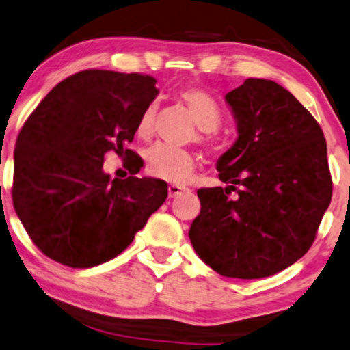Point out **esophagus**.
Returning a JSON list of instances; mask_svg holds the SVG:
<instances>
[{
	"label": "esophagus",
	"mask_w": 350,
	"mask_h": 350,
	"mask_svg": "<svg viewBox=\"0 0 350 350\" xmlns=\"http://www.w3.org/2000/svg\"><path fill=\"white\" fill-rule=\"evenodd\" d=\"M167 191H169V197L170 198H176V197L181 196V193L186 191V187L178 186V185H169Z\"/></svg>",
	"instance_id": "obj_1"
}]
</instances>
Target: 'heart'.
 I'll return each mask as SVG.
<instances>
[{
	"mask_svg": "<svg viewBox=\"0 0 350 350\" xmlns=\"http://www.w3.org/2000/svg\"><path fill=\"white\" fill-rule=\"evenodd\" d=\"M176 100L185 105L192 120L198 125L197 139L202 144H211L213 133L220 125V107L216 100L203 89L196 85H186L176 90ZM157 106L148 105L142 111L137 120L136 133L139 137L148 139L153 133ZM147 172L154 178L183 183L189 178L196 167V157L185 148L169 147V145H157L147 153Z\"/></svg>",
	"mask_w": 350,
	"mask_h": 350,
	"instance_id": "heart-1",
	"label": "heart"
}]
</instances>
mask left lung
Here are the masks:
<instances>
[{
    "instance_id": "8db88e82",
    "label": "left lung",
    "mask_w": 350,
    "mask_h": 350,
    "mask_svg": "<svg viewBox=\"0 0 350 350\" xmlns=\"http://www.w3.org/2000/svg\"><path fill=\"white\" fill-rule=\"evenodd\" d=\"M225 101L238 125L217 161L228 186L197 191L189 239L213 271L252 280L294 265L313 244L332 200L327 144L314 117L271 79H245Z\"/></svg>"
}]
</instances>
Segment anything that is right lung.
Returning a JSON list of instances; mask_svg holds the SVG:
<instances>
[{
    "label": "right lung",
    "mask_w": 350,
    "mask_h": 350,
    "mask_svg": "<svg viewBox=\"0 0 350 350\" xmlns=\"http://www.w3.org/2000/svg\"><path fill=\"white\" fill-rule=\"evenodd\" d=\"M157 79L141 73L84 70L55 85L20 130L12 202L42 254L75 269L98 266L133 243L167 197V185L137 178L133 142ZM130 159L132 175L112 180L104 154Z\"/></svg>",
    "instance_id": "1"
}]
</instances>
